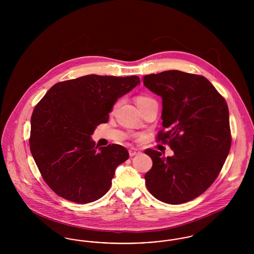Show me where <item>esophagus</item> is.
Returning <instances> with one entry per match:
<instances>
[{
  "label": "esophagus",
  "instance_id": "esophagus-1",
  "mask_svg": "<svg viewBox=\"0 0 254 254\" xmlns=\"http://www.w3.org/2000/svg\"><path fill=\"white\" fill-rule=\"evenodd\" d=\"M128 152H129V156H130V157H133V156L138 155V154L141 153L137 148H130V149L128 150Z\"/></svg>",
  "mask_w": 254,
  "mask_h": 254
}]
</instances>
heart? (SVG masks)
<instances>
[{"label":"heart","mask_w":254,"mask_h":254,"mask_svg":"<svg viewBox=\"0 0 254 254\" xmlns=\"http://www.w3.org/2000/svg\"><path fill=\"white\" fill-rule=\"evenodd\" d=\"M152 101H154V100L149 98V97L138 96L136 98V104L139 107V109H141L142 107H144L146 104H148V103H150Z\"/></svg>","instance_id":"b5f03b06"}]
</instances>
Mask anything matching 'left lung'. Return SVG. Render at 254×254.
<instances>
[{
    "mask_svg": "<svg viewBox=\"0 0 254 254\" xmlns=\"http://www.w3.org/2000/svg\"><path fill=\"white\" fill-rule=\"evenodd\" d=\"M144 85L162 98L158 141L174 155L146 149L152 168L145 175L148 191L159 201L177 205L205 191L217 178L230 152L229 108L205 77L168 70L144 77Z\"/></svg>",
    "mask_w": 254,
    "mask_h": 254,
    "instance_id": "1",
    "label": "left lung"
}]
</instances>
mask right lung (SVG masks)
I'll return each mask as SVG.
<instances>
[{
    "label": "right lung",
    "instance_id": "right-lung-1",
    "mask_svg": "<svg viewBox=\"0 0 254 254\" xmlns=\"http://www.w3.org/2000/svg\"><path fill=\"white\" fill-rule=\"evenodd\" d=\"M140 84L137 76L90 74L53 85L31 116L30 150L49 188L78 204L109 191L115 169L128 157L120 145L98 147L91 135L109 120L119 98Z\"/></svg>",
    "mask_w": 254,
    "mask_h": 254
}]
</instances>
